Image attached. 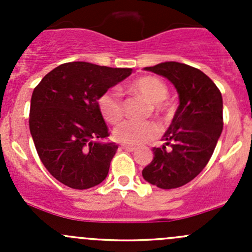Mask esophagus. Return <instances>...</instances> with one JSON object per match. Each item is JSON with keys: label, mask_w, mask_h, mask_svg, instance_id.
<instances>
[{"label": "esophagus", "mask_w": 252, "mask_h": 252, "mask_svg": "<svg viewBox=\"0 0 252 252\" xmlns=\"http://www.w3.org/2000/svg\"><path fill=\"white\" fill-rule=\"evenodd\" d=\"M121 149L126 150V151H129V152L135 151V147H134V146H129V145H122Z\"/></svg>", "instance_id": "1"}]
</instances>
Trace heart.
<instances>
[{
  "mask_svg": "<svg viewBox=\"0 0 252 252\" xmlns=\"http://www.w3.org/2000/svg\"><path fill=\"white\" fill-rule=\"evenodd\" d=\"M129 89L134 93L144 96L157 116L169 118L173 113V108L167 101L168 88L166 83L157 77L146 75L130 83ZM97 108L101 116L107 123H117L123 117V102L121 94L116 89H110L101 94L97 98ZM158 134V126L154 122L124 121L113 129V138L124 145L136 146L152 140Z\"/></svg>",
  "mask_w": 252,
  "mask_h": 252,
  "instance_id": "1",
  "label": "heart"
}]
</instances>
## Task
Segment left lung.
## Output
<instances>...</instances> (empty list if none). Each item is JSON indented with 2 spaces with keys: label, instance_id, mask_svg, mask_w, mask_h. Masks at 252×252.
<instances>
[{
  "label": "left lung",
  "instance_id": "left-lung-1",
  "mask_svg": "<svg viewBox=\"0 0 252 252\" xmlns=\"http://www.w3.org/2000/svg\"><path fill=\"white\" fill-rule=\"evenodd\" d=\"M145 70L173 84L179 106L142 177L157 188L174 189L191 182L210 161L223 129L222 95L205 73L184 63L163 62Z\"/></svg>",
  "mask_w": 252,
  "mask_h": 252
}]
</instances>
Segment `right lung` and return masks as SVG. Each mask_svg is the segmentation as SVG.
<instances>
[{
  "label": "right lung",
  "instance_id": "right-lung-1",
  "mask_svg": "<svg viewBox=\"0 0 252 252\" xmlns=\"http://www.w3.org/2000/svg\"><path fill=\"white\" fill-rule=\"evenodd\" d=\"M131 73V68L63 63L34 89L30 134L42 164L58 182L84 190L107 177L118 146L100 141L110 134L97 98Z\"/></svg>",
  "mask_w": 252,
  "mask_h": 252
}]
</instances>
